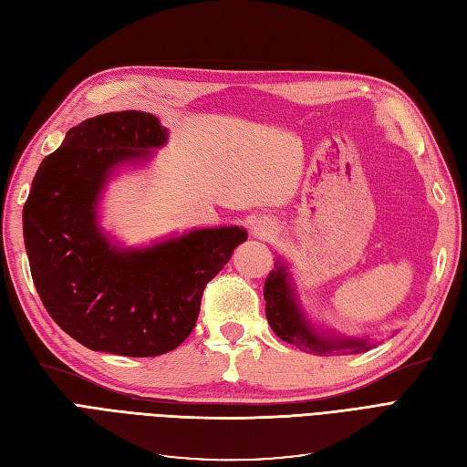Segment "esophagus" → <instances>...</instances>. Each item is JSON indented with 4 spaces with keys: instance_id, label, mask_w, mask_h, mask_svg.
Masks as SVG:
<instances>
[{
    "instance_id": "obj_1",
    "label": "esophagus",
    "mask_w": 467,
    "mask_h": 467,
    "mask_svg": "<svg viewBox=\"0 0 467 467\" xmlns=\"http://www.w3.org/2000/svg\"><path fill=\"white\" fill-rule=\"evenodd\" d=\"M255 234H257V235H266L268 232H266L265 228H261V225H259V228H255Z\"/></svg>"
}]
</instances>
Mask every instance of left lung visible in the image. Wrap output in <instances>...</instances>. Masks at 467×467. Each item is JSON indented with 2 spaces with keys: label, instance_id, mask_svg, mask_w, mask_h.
Returning a JSON list of instances; mask_svg holds the SVG:
<instances>
[{
  "label": "left lung",
  "instance_id": "1",
  "mask_svg": "<svg viewBox=\"0 0 467 467\" xmlns=\"http://www.w3.org/2000/svg\"><path fill=\"white\" fill-rule=\"evenodd\" d=\"M265 314L271 329L290 345H296L304 352H314L319 357L327 355H357V352L370 350L374 343L368 338L357 337H337L325 335L317 331L307 321L304 309L296 300V292L292 285V276L288 273V265L278 259L275 263V271L268 273L265 280Z\"/></svg>",
  "mask_w": 467,
  "mask_h": 467
}]
</instances>
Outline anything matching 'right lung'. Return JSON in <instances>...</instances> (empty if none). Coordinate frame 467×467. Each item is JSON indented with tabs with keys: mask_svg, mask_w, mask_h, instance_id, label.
I'll list each match as a JSON object with an SVG mask.
<instances>
[{
	"mask_svg": "<svg viewBox=\"0 0 467 467\" xmlns=\"http://www.w3.org/2000/svg\"><path fill=\"white\" fill-rule=\"evenodd\" d=\"M167 138L150 112H107L69 129L33 179L23 208L33 282L60 329L91 350L160 357L177 348L194 329L206 285L247 239L239 225H222L144 249L110 244L97 223L105 185Z\"/></svg>",
	"mask_w": 467,
	"mask_h": 467,
	"instance_id": "right-lung-1",
	"label": "right lung"
}]
</instances>
